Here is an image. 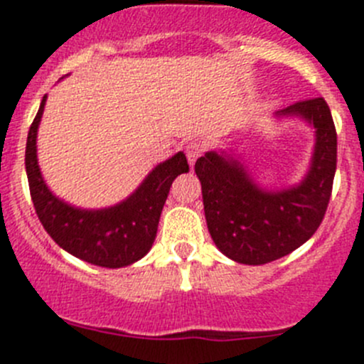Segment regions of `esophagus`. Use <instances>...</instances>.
<instances>
[{"instance_id": "34e87169", "label": "esophagus", "mask_w": 364, "mask_h": 364, "mask_svg": "<svg viewBox=\"0 0 364 364\" xmlns=\"http://www.w3.org/2000/svg\"><path fill=\"white\" fill-rule=\"evenodd\" d=\"M203 154V144L198 143V141H191V143L186 146V157H188L189 164H195L196 159Z\"/></svg>"}]
</instances>
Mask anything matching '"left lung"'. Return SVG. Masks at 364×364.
<instances>
[{
	"label": "left lung",
	"mask_w": 364,
	"mask_h": 364,
	"mask_svg": "<svg viewBox=\"0 0 364 364\" xmlns=\"http://www.w3.org/2000/svg\"><path fill=\"white\" fill-rule=\"evenodd\" d=\"M275 116L300 117L314 128L313 157L299 184L261 188L234 150L207 151L195 164L210 237L221 254L241 264H266L302 247L331 200L338 137L327 102L306 100Z\"/></svg>",
	"instance_id": "1"
}]
</instances>
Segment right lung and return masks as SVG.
Here are the masks:
<instances>
[{
  "mask_svg": "<svg viewBox=\"0 0 364 364\" xmlns=\"http://www.w3.org/2000/svg\"><path fill=\"white\" fill-rule=\"evenodd\" d=\"M43 98L26 139V175L33 207L51 240L75 257L102 268H123L150 252L157 236L162 207L173 180L189 171L184 151L155 166L139 188L123 202L105 209H82L55 196L46 186L37 161V130Z\"/></svg>",
  "mask_w": 364,
  "mask_h": 364,
  "instance_id": "obj_1",
  "label": "right lung"
}]
</instances>
